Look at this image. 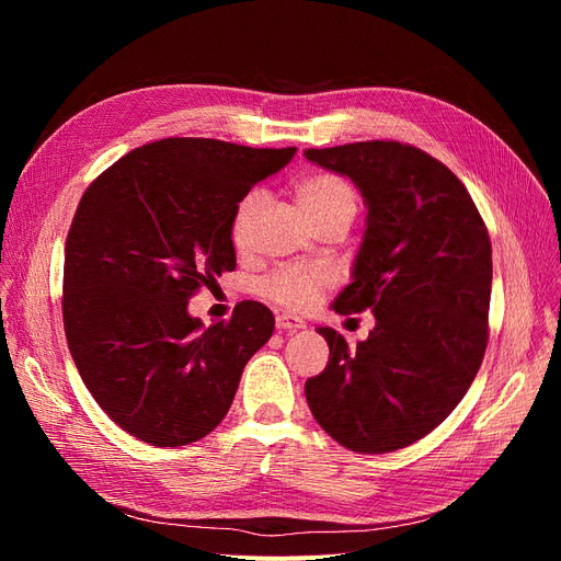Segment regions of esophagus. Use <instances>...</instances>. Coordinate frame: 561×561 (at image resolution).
<instances>
[{"instance_id":"obj_1","label":"esophagus","mask_w":561,"mask_h":561,"mask_svg":"<svg viewBox=\"0 0 561 561\" xmlns=\"http://www.w3.org/2000/svg\"><path fill=\"white\" fill-rule=\"evenodd\" d=\"M307 328V322H304L301 318L297 316H290V313H280L276 318V330L278 332H297V330H304Z\"/></svg>"}]
</instances>
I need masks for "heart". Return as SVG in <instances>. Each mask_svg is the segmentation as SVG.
<instances>
[{"instance_id":"heart-1","label":"heart","mask_w":561,"mask_h":561,"mask_svg":"<svg viewBox=\"0 0 561 561\" xmlns=\"http://www.w3.org/2000/svg\"><path fill=\"white\" fill-rule=\"evenodd\" d=\"M295 201L299 210L307 215L311 225L322 222L330 217H348L355 215V192L353 186L334 173H311L295 182ZM264 194L250 192L236 208L231 236L233 243H243L250 219L262 208ZM336 274L328 264H293L276 274H271L264 283V293L271 301L290 311H307L320 301L330 287L334 285Z\"/></svg>"}]
</instances>
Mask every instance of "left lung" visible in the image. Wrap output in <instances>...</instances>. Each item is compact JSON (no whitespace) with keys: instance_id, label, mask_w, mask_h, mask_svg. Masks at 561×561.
<instances>
[{"instance_id":"obj_1","label":"left lung","mask_w":561,"mask_h":561,"mask_svg":"<svg viewBox=\"0 0 561 561\" xmlns=\"http://www.w3.org/2000/svg\"><path fill=\"white\" fill-rule=\"evenodd\" d=\"M304 157L363 194V243L332 307L342 316L371 309L377 320L355 348L318 328L330 360L304 390L313 419L339 445L396 451L437 428L482 365L489 233L463 182L416 147L371 140Z\"/></svg>"}]
</instances>
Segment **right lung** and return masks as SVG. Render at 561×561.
Masks as SVG:
<instances>
[{
	"label": "right lung",
	"mask_w": 561,
	"mask_h": 561,
	"mask_svg": "<svg viewBox=\"0 0 561 561\" xmlns=\"http://www.w3.org/2000/svg\"><path fill=\"white\" fill-rule=\"evenodd\" d=\"M295 151L165 138L128 151L83 192L65 245L67 346L95 402L142 443L206 437L274 334L260 301L210 328L186 304L236 268V208Z\"/></svg>",
	"instance_id": "obj_1"
}]
</instances>
